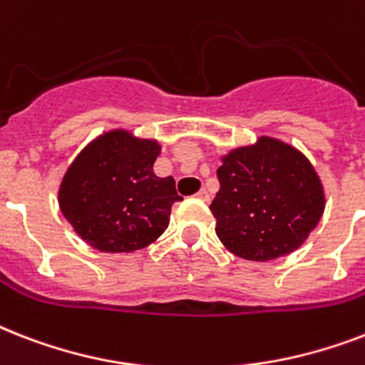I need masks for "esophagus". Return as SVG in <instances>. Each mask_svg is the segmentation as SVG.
<instances>
[{
    "label": "esophagus",
    "mask_w": 365,
    "mask_h": 365,
    "mask_svg": "<svg viewBox=\"0 0 365 365\" xmlns=\"http://www.w3.org/2000/svg\"><path fill=\"white\" fill-rule=\"evenodd\" d=\"M197 199L202 200V202H208V200H210V195H208V191H206V189H200L199 193H197Z\"/></svg>",
    "instance_id": "esophagus-1"
}]
</instances>
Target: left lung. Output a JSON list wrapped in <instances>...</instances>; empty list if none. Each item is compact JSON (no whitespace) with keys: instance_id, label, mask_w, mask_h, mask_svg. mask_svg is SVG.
Wrapping results in <instances>:
<instances>
[{"instance_id":"obj_1","label":"left lung","mask_w":365,"mask_h":365,"mask_svg":"<svg viewBox=\"0 0 365 365\" xmlns=\"http://www.w3.org/2000/svg\"><path fill=\"white\" fill-rule=\"evenodd\" d=\"M222 160L210 210L223 246L250 261L277 259L299 248L324 212L322 183L305 155L261 136Z\"/></svg>"}]
</instances>
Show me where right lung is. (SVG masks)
<instances>
[{"instance_id":"right-lung-1","label":"right lung","mask_w":365,"mask_h":365,"mask_svg":"<svg viewBox=\"0 0 365 365\" xmlns=\"http://www.w3.org/2000/svg\"><path fill=\"white\" fill-rule=\"evenodd\" d=\"M155 140L111 130L91 142L60 183L58 205L76 233L100 252H134L165 233L183 200L174 178L155 176Z\"/></svg>"}]
</instances>
